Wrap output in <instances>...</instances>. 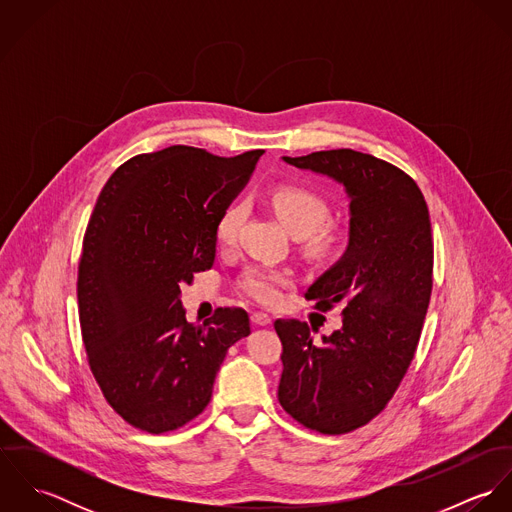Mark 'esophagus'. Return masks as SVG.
Returning a JSON list of instances; mask_svg holds the SVG:
<instances>
[{
	"label": "esophagus",
	"instance_id": "34e87169",
	"mask_svg": "<svg viewBox=\"0 0 512 512\" xmlns=\"http://www.w3.org/2000/svg\"><path fill=\"white\" fill-rule=\"evenodd\" d=\"M252 323L254 325H270L272 317L268 313H264V311H254L252 313Z\"/></svg>",
	"mask_w": 512,
	"mask_h": 512
}]
</instances>
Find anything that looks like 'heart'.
<instances>
[{
    "label": "heart",
    "instance_id": "heart-1",
    "mask_svg": "<svg viewBox=\"0 0 512 512\" xmlns=\"http://www.w3.org/2000/svg\"><path fill=\"white\" fill-rule=\"evenodd\" d=\"M270 203L295 236H307L309 252L327 256L341 246L343 232L337 226L325 224L331 217V205L315 189L295 183L280 185L272 191ZM244 213L246 211L240 203H234L220 213L215 222V240L220 248H228L236 242ZM292 282L290 270H280L266 264H252L244 268L238 278L240 290L260 303L278 301L282 290Z\"/></svg>",
    "mask_w": 512,
    "mask_h": 512
}]
</instances>
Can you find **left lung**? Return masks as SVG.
Wrapping results in <instances>:
<instances>
[{
  "mask_svg": "<svg viewBox=\"0 0 512 512\" xmlns=\"http://www.w3.org/2000/svg\"><path fill=\"white\" fill-rule=\"evenodd\" d=\"M284 161L333 177L351 199L347 252L305 292L319 311L343 305V325L313 343L307 323H274L282 408L309 430L339 436L386 408L414 359L432 295L430 213L416 181L374 155L329 149Z\"/></svg>",
  "mask_w": 512,
  "mask_h": 512,
  "instance_id": "1",
  "label": "left lung"
}]
</instances>
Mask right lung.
Segmentation results:
<instances>
[{
  "mask_svg": "<svg viewBox=\"0 0 512 512\" xmlns=\"http://www.w3.org/2000/svg\"><path fill=\"white\" fill-rule=\"evenodd\" d=\"M262 153H142L112 173L96 201L78 262L80 333L106 402L138 430L165 434L195 420L228 347L250 335L240 307L189 323L179 293L213 268L215 222Z\"/></svg>",
  "mask_w": 512,
  "mask_h": 512,
  "instance_id": "1",
  "label": "right lung"
}]
</instances>
